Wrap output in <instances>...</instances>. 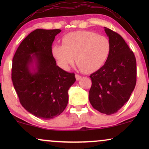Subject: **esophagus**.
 <instances>
[{"label": "esophagus", "instance_id": "34e87169", "mask_svg": "<svg viewBox=\"0 0 149 149\" xmlns=\"http://www.w3.org/2000/svg\"><path fill=\"white\" fill-rule=\"evenodd\" d=\"M75 77H76L77 81L80 80V79H81V76H80V75H79V74H75Z\"/></svg>", "mask_w": 149, "mask_h": 149}]
</instances>
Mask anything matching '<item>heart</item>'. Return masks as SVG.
Masks as SVG:
<instances>
[{
  "instance_id": "1",
  "label": "heart",
  "mask_w": 149,
  "mask_h": 149,
  "mask_svg": "<svg viewBox=\"0 0 149 149\" xmlns=\"http://www.w3.org/2000/svg\"><path fill=\"white\" fill-rule=\"evenodd\" d=\"M63 45H54L53 56L61 68L68 70L76 62L83 72L91 73L103 66L111 53V42L107 37L91 31H76L65 35Z\"/></svg>"
}]
</instances>
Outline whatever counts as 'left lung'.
<instances>
[{"instance_id": "8db88e82", "label": "left lung", "mask_w": 149, "mask_h": 149, "mask_svg": "<svg viewBox=\"0 0 149 149\" xmlns=\"http://www.w3.org/2000/svg\"><path fill=\"white\" fill-rule=\"evenodd\" d=\"M111 53L104 65L91 74L89 100L92 107L106 115L116 113L129 100L136 83V60L120 34L104 28Z\"/></svg>"}]
</instances>
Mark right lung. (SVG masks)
Listing matches in <instances>:
<instances>
[{
    "instance_id": "1",
    "label": "right lung",
    "mask_w": 149,
    "mask_h": 149,
    "mask_svg": "<svg viewBox=\"0 0 149 149\" xmlns=\"http://www.w3.org/2000/svg\"><path fill=\"white\" fill-rule=\"evenodd\" d=\"M60 32L34 30L22 40L13 58L11 79L20 103L40 119H52L64 111L68 91L76 81L74 73L57 66L53 56V42Z\"/></svg>"
}]
</instances>
